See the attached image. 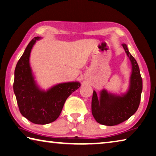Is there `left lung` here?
<instances>
[{"mask_svg": "<svg viewBox=\"0 0 156 156\" xmlns=\"http://www.w3.org/2000/svg\"><path fill=\"white\" fill-rule=\"evenodd\" d=\"M122 46L132 65L130 87L122 96L108 93L105 90L98 97L94 91L91 101V112L96 122L105 126H115L128 119L134 115L140 105L142 91V79L137 61L128 51L126 44Z\"/></svg>", "mask_w": 156, "mask_h": 156, "instance_id": "left-lung-1", "label": "left lung"}]
</instances>
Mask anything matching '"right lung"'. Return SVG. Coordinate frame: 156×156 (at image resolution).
<instances>
[{
  "label": "right lung",
  "mask_w": 156,
  "mask_h": 156,
  "mask_svg": "<svg viewBox=\"0 0 156 156\" xmlns=\"http://www.w3.org/2000/svg\"><path fill=\"white\" fill-rule=\"evenodd\" d=\"M39 39V37H36L32 39L17 62L13 88L21 115L32 123L44 125L58 118L66 98L80 87V84L78 82L60 83L46 91L38 87L29 59L32 48Z\"/></svg>",
  "instance_id": "obj_1"
}]
</instances>
